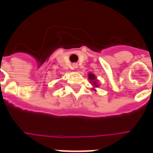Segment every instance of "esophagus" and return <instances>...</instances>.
Wrapping results in <instances>:
<instances>
[{
	"label": "esophagus",
	"mask_w": 153,
	"mask_h": 153,
	"mask_svg": "<svg viewBox=\"0 0 153 153\" xmlns=\"http://www.w3.org/2000/svg\"><path fill=\"white\" fill-rule=\"evenodd\" d=\"M72 67H73V69H77V68H78V65H77V64H74L73 65H72Z\"/></svg>",
	"instance_id": "1"
}]
</instances>
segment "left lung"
I'll return each instance as SVG.
<instances>
[{
  "label": "left lung",
  "mask_w": 153,
  "mask_h": 153,
  "mask_svg": "<svg viewBox=\"0 0 153 153\" xmlns=\"http://www.w3.org/2000/svg\"><path fill=\"white\" fill-rule=\"evenodd\" d=\"M88 79L91 81V83H93V90H95L94 88H97L99 86V84H97V78L95 76L94 74L89 73L88 74Z\"/></svg>",
  "instance_id": "obj_1"
}]
</instances>
